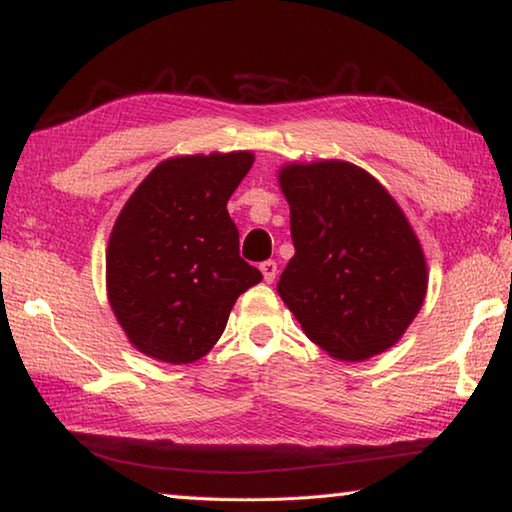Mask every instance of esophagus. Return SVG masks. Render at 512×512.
Masks as SVG:
<instances>
[{"instance_id":"34e87169","label":"esophagus","mask_w":512,"mask_h":512,"mask_svg":"<svg viewBox=\"0 0 512 512\" xmlns=\"http://www.w3.org/2000/svg\"><path fill=\"white\" fill-rule=\"evenodd\" d=\"M259 271H262V275H264V282L271 284L275 280V275H277V264L268 259V262L259 264Z\"/></svg>"}]
</instances>
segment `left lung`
Returning a JSON list of instances; mask_svg holds the SVG:
<instances>
[{"mask_svg":"<svg viewBox=\"0 0 512 512\" xmlns=\"http://www.w3.org/2000/svg\"><path fill=\"white\" fill-rule=\"evenodd\" d=\"M296 255L277 293L311 341L366 361L402 339L427 296V259L386 187L345 160L291 162L277 173Z\"/></svg>","mask_w":512,"mask_h":512,"instance_id":"obj_1","label":"left lung"}]
</instances>
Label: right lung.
Listing matches in <instances>:
<instances>
[{"label":"right lung","instance_id":"obj_1","mask_svg":"<svg viewBox=\"0 0 512 512\" xmlns=\"http://www.w3.org/2000/svg\"><path fill=\"white\" fill-rule=\"evenodd\" d=\"M253 162V151L176 155L121 207L106 250L108 302L146 357L173 366L205 357L237 298L262 280L239 257L228 214Z\"/></svg>","mask_w":512,"mask_h":512}]
</instances>
